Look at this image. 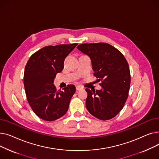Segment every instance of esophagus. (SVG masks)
<instances>
[{"mask_svg": "<svg viewBox=\"0 0 159 159\" xmlns=\"http://www.w3.org/2000/svg\"><path fill=\"white\" fill-rule=\"evenodd\" d=\"M83 88L82 87V86H77V87H76V89L77 90V91H79V90H80V89H82Z\"/></svg>", "mask_w": 159, "mask_h": 159, "instance_id": "obj_1", "label": "esophagus"}]
</instances>
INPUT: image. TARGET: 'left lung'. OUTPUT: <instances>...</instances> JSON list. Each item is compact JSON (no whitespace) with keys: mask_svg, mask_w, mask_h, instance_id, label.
I'll return each instance as SVG.
<instances>
[{"mask_svg":"<svg viewBox=\"0 0 159 159\" xmlns=\"http://www.w3.org/2000/svg\"><path fill=\"white\" fill-rule=\"evenodd\" d=\"M77 49L91 59L94 75L101 80L100 90L86 89L88 111L96 118L106 120L123 108L130 88V71L124 56L107 43L82 44Z\"/></svg>","mask_w":159,"mask_h":159,"instance_id":"obj_1","label":"left lung"}]
</instances>
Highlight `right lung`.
<instances>
[{
    "instance_id": "add662e5",
    "label": "right lung",
    "mask_w": 159,
    "mask_h": 159,
    "mask_svg": "<svg viewBox=\"0 0 159 159\" xmlns=\"http://www.w3.org/2000/svg\"><path fill=\"white\" fill-rule=\"evenodd\" d=\"M77 44L48 46L33 54L24 73V85L28 101L39 118L53 121L68 110L75 86L70 84L57 91L53 81L64 68V58Z\"/></svg>"
}]
</instances>
